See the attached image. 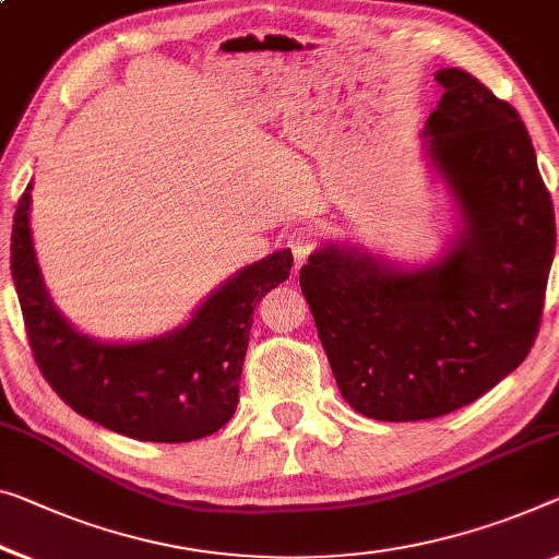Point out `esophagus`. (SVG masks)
Returning a JSON list of instances; mask_svg holds the SVG:
<instances>
[{
	"label": "esophagus",
	"instance_id": "esophagus-1",
	"mask_svg": "<svg viewBox=\"0 0 559 559\" xmlns=\"http://www.w3.org/2000/svg\"><path fill=\"white\" fill-rule=\"evenodd\" d=\"M289 247H292V254H295L297 267H302V264L307 262V257L312 254L317 247V229L312 225L297 227L289 235Z\"/></svg>",
	"mask_w": 559,
	"mask_h": 559
}]
</instances>
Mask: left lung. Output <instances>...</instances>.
I'll return each mask as SVG.
<instances>
[{"label": "left lung", "instance_id": "8db88e82", "mask_svg": "<svg viewBox=\"0 0 559 559\" xmlns=\"http://www.w3.org/2000/svg\"><path fill=\"white\" fill-rule=\"evenodd\" d=\"M427 152L465 231L435 267L397 272L328 247L299 270L342 397L359 415L417 423L483 397L530 355L555 257V210L510 102L440 70Z\"/></svg>", "mask_w": 559, "mask_h": 559}]
</instances>
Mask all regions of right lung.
Here are the masks:
<instances>
[{"mask_svg": "<svg viewBox=\"0 0 559 559\" xmlns=\"http://www.w3.org/2000/svg\"><path fill=\"white\" fill-rule=\"evenodd\" d=\"M32 185L12 225V280L32 357L76 415L144 442H192L229 423L250 345L252 312L289 277L282 250L245 267L182 330L140 345H102L74 332L51 307L29 237Z\"/></svg>", "mask_w": 559, "mask_h": 559, "instance_id": "obj_1", "label": "right lung"}]
</instances>
